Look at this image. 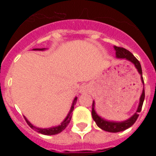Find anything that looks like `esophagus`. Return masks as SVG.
<instances>
[{
  "instance_id": "obj_1",
  "label": "esophagus",
  "mask_w": 156,
  "mask_h": 156,
  "mask_svg": "<svg viewBox=\"0 0 156 156\" xmlns=\"http://www.w3.org/2000/svg\"><path fill=\"white\" fill-rule=\"evenodd\" d=\"M80 91H81V92H82V93H85V92H87V89H86V88L82 87V89H81Z\"/></svg>"
}]
</instances>
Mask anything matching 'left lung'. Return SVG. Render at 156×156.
Segmentation results:
<instances>
[{"label":"left lung","instance_id":"1","mask_svg":"<svg viewBox=\"0 0 156 156\" xmlns=\"http://www.w3.org/2000/svg\"><path fill=\"white\" fill-rule=\"evenodd\" d=\"M114 48L116 50V57L118 58H125L128 61H131L132 63L135 66L136 69H138V73H140L141 75V80L144 84V81H143V71H142V67H141L140 62L138 61V60L136 58L135 56H133V54L131 53L129 51H128L126 48L121 47H117V46H114ZM145 99V90L143 89V93L140 97V102H139V105H138V110L135 113L133 114V116H132L129 119H128L127 121H122V122H113V121H108L104 119L101 118L100 116L97 115V113L95 111V102L93 101L92 103V111H91V114H92L93 120L95 121V123L100 129H102L103 130L108 131V132H111V133H117V132H121L123 131L126 129L129 128L130 126H132L133 124L135 123V121H137L138 116H139V112L142 110V107H143V101Z\"/></svg>","mask_w":156,"mask_h":156}]
</instances>
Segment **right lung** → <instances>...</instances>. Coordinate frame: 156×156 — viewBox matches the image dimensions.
<instances>
[{
	"label": "right lung",
	"instance_id": "right-lung-1",
	"mask_svg": "<svg viewBox=\"0 0 156 156\" xmlns=\"http://www.w3.org/2000/svg\"><path fill=\"white\" fill-rule=\"evenodd\" d=\"M45 48H34V50H40V51H42V50H44ZM77 100H78V97L74 98V100H73V104H72V107H71L70 111L69 112L68 116H66V118L64 120V121L61 124V126H56V127H52V128H48V129H40V128H36L35 126H32L31 123H30L29 121L27 120V118L25 117V120L27 121V123L29 126H30V128L33 129L34 130L37 131L38 133H42V134H45V135H53V134H57V133H61V131H63L67 127V126L69 123V121L71 120V117H72V112H73V108H74V105L76 104V102H77Z\"/></svg>",
	"mask_w": 156,
	"mask_h": 156
}]
</instances>
